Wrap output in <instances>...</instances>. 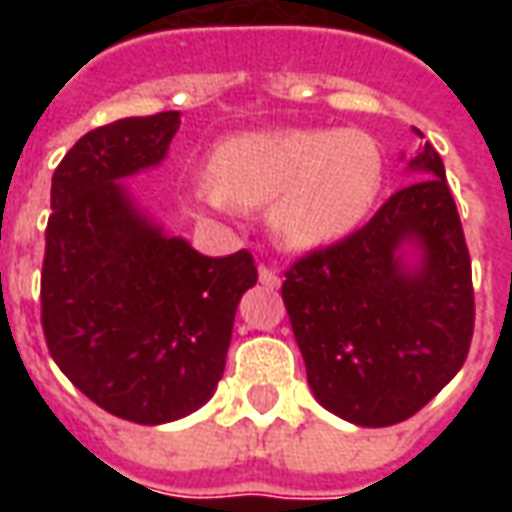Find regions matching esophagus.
I'll list each match as a JSON object with an SVG mask.
<instances>
[{"label": "esophagus", "instance_id": "34e87169", "mask_svg": "<svg viewBox=\"0 0 512 512\" xmlns=\"http://www.w3.org/2000/svg\"><path fill=\"white\" fill-rule=\"evenodd\" d=\"M257 277H260V285H266V288H271V290L279 288V282H282L277 271H274V268H271V266H260V268H257Z\"/></svg>", "mask_w": 512, "mask_h": 512}]
</instances>
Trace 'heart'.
<instances>
[{
  "instance_id": "obj_1",
  "label": "heart",
  "mask_w": 512,
  "mask_h": 512,
  "mask_svg": "<svg viewBox=\"0 0 512 512\" xmlns=\"http://www.w3.org/2000/svg\"><path fill=\"white\" fill-rule=\"evenodd\" d=\"M381 189V153L362 131L288 128L216 145L194 183L200 211L268 208L271 230L296 249L332 244L362 222Z\"/></svg>"
}]
</instances>
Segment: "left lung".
<instances>
[{
    "instance_id": "obj_1",
    "label": "left lung",
    "mask_w": 512,
    "mask_h": 512,
    "mask_svg": "<svg viewBox=\"0 0 512 512\" xmlns=\"http://www.w3.org/2000/svg\"><path fill=\"white\" fill-rule=\"evenodd\" d=\"M422 178L332 246L293 260L282 301L318 403L365 428L414 417L466 362L474 332L472 260L441 156L425 142ZM414 240L423 263L396 249Z\"/></svg>"
}]
</instances>
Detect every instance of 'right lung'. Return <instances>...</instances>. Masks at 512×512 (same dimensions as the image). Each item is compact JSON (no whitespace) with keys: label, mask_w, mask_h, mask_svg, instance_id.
Returning <instances> with one entry per match:
<instances>
[{"label":"right lung","mask_w":512,"mask_h":512,"mask_svg":"<svg viewBox=\"0 0 512 512\" xmlns=\"http://www.w3.org/2000/svg\"><path fill=\"white\" fill-rule=\"evenodd\" d=\"M180 112L126 117L84 134L51 178L40 323L76 389L128 422L197 411L224 373L252 252L205 257L139 216L120 180L156 167Z\"/></svg>","instance_id":"add662e5"}]
</instances>
